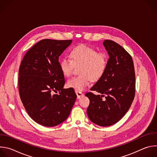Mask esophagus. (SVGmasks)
<instances>
[{
  "label": "esophagus",
  "instance_id": "34e87169",
  "mask_svg": "<svg viewBox=\"0 0 157 157\" xmlns=\"http://www.w3.org/2000/svg\"><path fill=\"white\" fill-rule=\"evenodd\" d=\"M76 94L77 95L78 99H79L81 97H82L84 95V94L82 93H81L80 91H76Z\"/></svg>",
  "mask_w": 157,
  "mask_h": 157
}]
</instances>
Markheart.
I'll list each match as a JSON object with an SVG mask.
<instances>
[{"label":"heart","instance_id":"1","mask_svg":"<svg viewBox=\"0 0 157 157\" xmlns=\"http://www.w3.org/2000/svg\"><path fill=\"white\" fill-rule=\"evenodd\" d=\"M70 59L63 58L59 63L60 70L66 77L70 76L75 66H80L78 76L67 82V86L77 91H82L91 81L99 80L104 74L108 62V56L104 52H98L93 48L79 45L70 52Z\"/></svg>","mask_w":157,"mask_h":157}]
</instances>
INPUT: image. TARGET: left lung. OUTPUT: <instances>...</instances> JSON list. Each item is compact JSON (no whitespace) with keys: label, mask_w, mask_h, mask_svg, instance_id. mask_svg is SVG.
<instances>
[{"label":"left lung","mask_w":157,"mask_h":157,"mask_svg":"<svg viewBox=\"0 0 157 157\" xmlns=\"http://www.w3.org/2000/svg\"><path fill=\"white\" fill-rule=\"evenodd\" d=\"M109 56L104 75L91 88L102 95L87 93L90 103L87 114L91 122L102 127L119 121L129 109L136 94V75L130 55L120 44L105 40ZM105 96V99L102 97Z\"/></svg>","instance_id":"obj_1"}]
</instances>
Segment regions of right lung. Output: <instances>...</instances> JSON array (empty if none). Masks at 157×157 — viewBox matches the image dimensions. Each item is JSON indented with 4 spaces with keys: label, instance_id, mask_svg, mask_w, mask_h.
<instances>
[{
    "label": "right lung",
    "instance_id": "right-lung-1",
    "mask_svg": "<svg viewBox=\"0 0 157 157\" xmlns=\"http://www.w3.org/2000/svg\"><path fill=\"white\" fill-rule=\"evenodd\" d=\"M72 40L44 39L33 46L20 65L18 89L21 101L36 123L54 127L70 114L76 99L72 88L64 89L59 56ZM59 94H52V91Z\"/></svg>",
    "mask_w": 157,
    "mask_h": 157
}]
</instances>
